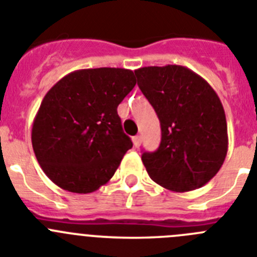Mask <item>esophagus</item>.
<instances>
[{"mask_svg":"<svg viewBox=\"0 0 257 257\" xmlns=\"http://www.w3.org/2000/svg\"><path fill=\"white\" fill-rule=\"evenodd\" d=\"M133 142H134V147H135V148H139L140 144H142V136H139V135L134 136Z\"/></svg>","mask_w":257,"mask_h":257,"instance_id":"obj_1","label":"esophagus"}]
</instances>
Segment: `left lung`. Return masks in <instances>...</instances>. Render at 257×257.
I'll list each match as a JSON object with an SVG mask.
<instances>
[{"instance_id":"1","label":"left lung","mask_w":257,"mask_h":257,"mask_svg":"<svg viewBox=\"0 0 257 257\" xmlns=\"http://www.w3.org/2000/svg\"><path fill=\"white\" fill-rule=\"evenodd\" d=\"M135 74L162 131L158 149L142 156L151 179L172 192L203 187L228 152L225 112L217 94L183 65L144 67Z\"/></svg>"}]
</instances>
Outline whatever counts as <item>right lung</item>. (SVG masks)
Wrapping results in <instances>:
<instances>
[{
  "instance_id": "add662e5",
  "label": "right lung",
  "mask_w": 257,
  "mask_h": 257,
  "mask_svg": "<svg viewBox=\"0 0 257 257\" xmlns=\"http://www.w3.org/2000/svg\"><path fill=\"white\" fill-rule=\"evenodd\" d=\"M135 85L133 70L95 68L74 70L50 88L33 121L32 147L52 183L86 194L112 179L133 148L117 106Z\"/></svg>"
}]
</instances>
